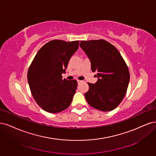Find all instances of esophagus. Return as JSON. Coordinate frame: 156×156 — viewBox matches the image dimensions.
Wrapping results in <instances>:
<instances>
[{
  "mask_svg": "<svg viewBox=\"0 0 156 156\" xmlns=\"http://www.w3.org/2000/svg\"><path fill=\"white\" fill-rule=\"evenodd\" d=\"M82 82V81H81V80H77V83H81Z\"/></svg>",
  "mask_w": 156,
  "mask_h": 156,
  "instance_id": "obj_1",
  "label": "esophagus"
}]
</instances>
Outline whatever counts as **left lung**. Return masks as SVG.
Listing matches in <instances>:
<instances>
[{
	"label": "left lung",
	"mask_w": 156,
	"mask_h": 156,
	"mask_svg": "<svg viewBox=\"0 0 156 156\" xmlns=\"http://www.w3.org/2000/svg\"><path fill=\"white\" fill-rule=\"evenodd\" d=\"M79 45L98 77L96 83H88L86 100L98 110L115 109L123 100L129 84V72L125 61L114 45L103 40L81 41Z\"/></svg>",
	"instance_id": "obj_1"
}]
</instances>
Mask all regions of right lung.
<instances>
[{
	"label": "right lung",
	"mask_w": 156,
	"mask_h": 156,
	"mask_svg": "<svg viewBox=\"0 0 156 156\" xmlns=\"http://www.w3.org/2000/svg\"><path fill=\"white\" fill-rule=\"evenodd\" d=\"M79 44V41H50L37 52L30 66L27 79L31 93L46 112H60L72 103L77 82L62 79V74Z\"/></svg>",
	"instance_id": "right-lung-1"
}]
</instances>
